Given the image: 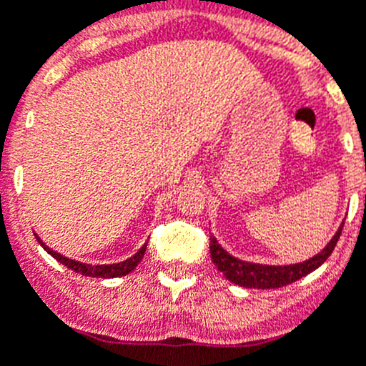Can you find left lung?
<instances>
[{
	"mask_svg": "<svg viewBox=\"0 0 366 366\" xmlns=\"http://www.w3.org/2000/svg\"><path fill=\"white\" fill-rule=\"evenodd\" d=\"M342 225L335 232L330 244L322 249L321 253L300 264H290V266H262V264H251V262L238 260L216 242L214 236H211V258L218 271L225 274V279L244 287H258V290H273V287H282L287 284L302 279L332 254L334 247L337 245L339 236H341Z\"/></svg>",
	"mask_w": 366,
	"mask_h": 366,
	"instance_id": "obj_1",
	"label": "left lung"
}]
</instances>
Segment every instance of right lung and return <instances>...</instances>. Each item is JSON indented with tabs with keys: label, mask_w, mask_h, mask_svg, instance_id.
<instances>
[{
	"label": "right lung",
	"mask_w": 366,
	"mask_h": 366,
	"mask_svg": "<svg viewBox=\"0 0 366 366\" xmlns=\"http://www.w3.org/2000/svg\"><path fill=\"white\" fill-rule=\"evenodd\" d=\"M36 240L40 242L41 247H44L45 251L51 254V257L56 258V260L60 262V264H64L66 267L76 271V273L86 274V277H99V279H113V277H124V274H128L130 271H134L135 267H137L139 262L143 260L144 251H147V244H144L143 247L139 249L137 253H135L132 258H128V260L119 262V264H109V266H104V264H100V266H92V264H82V262L71 260V258H67V257H64V254L56 253V251H53V249L47 247V245H45L44 242L38 238V234H36Z\"/></svg>",
	"instance_id": "1"
}]
</instances>
